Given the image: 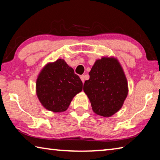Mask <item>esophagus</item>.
Wrapping results in <instances>:
<instances>
[{
  "mask_svg": "<svg viewBox=\"0 0 160 160\" xmlns=\"http://www.w3.org/2000/svg\"><path fill=\"white\" fill-rule=\"evenodd\" d=\"M80 79H81V80H82V82H85V75H80Z\"/></svg>",
  "mask_w": 160,
  "mask_h": 160,
  "instance_id": "34e87169",
  "label": "esophagus"
}]
</instances>
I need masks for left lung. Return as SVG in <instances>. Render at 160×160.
<instances>
[{
  "instance_id": "obj_1",
  "label": "left lung",
  "mask_w": 160,
  "mask_h": 160,
  "mask_svg": "<svg viewBox=\"0 0 160 160\" xmlns=\"http://www.w3.org/2000/svg\"><path fill=\"white\" fill-rule=\"evenodd\" d=\"M83 90L97 115L109 117L122 107L128 95V82L122 67L115 58L103 57L92 68Z\"/></svg>"
}]
</instances>
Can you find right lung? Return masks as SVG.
<instances>
[{
  "label": "right lung",
  "mask_w": 160,
  "mask_h": 160,
  "mask_svg": "<svg viewBox=\"0 0 160 160\" xmlns=\"http://www.w3.org/2000/svg\"><path fill=\"white\" fill-rule=\"evenodd\" d=\"M82 90V82L63 59L46 65L38 75L36 92L46 109L65 112L73 97Z\"/></svg>",
  "instance_id": "obj_1"
}]
</instances>
